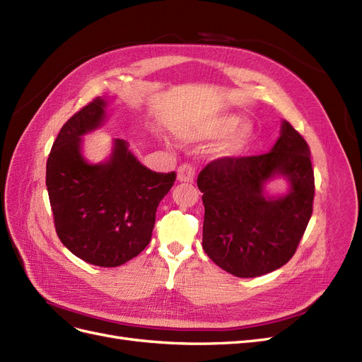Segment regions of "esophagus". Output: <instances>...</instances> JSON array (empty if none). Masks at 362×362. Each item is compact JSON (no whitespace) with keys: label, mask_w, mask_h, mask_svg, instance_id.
I'll use <instances>...</instances> for the list:
<instances>
[{"label":"esophagus","mask_w":362,"mask_h":362,"mask_svg":"<svg viewBox=\"0 0 362 362\" xmlns=\"http://www.w3.org/2000/svg\"><path fill=\"white\" fill-rule=\"evenodd\" d=\"M194 180V166L190 163L181 164L178 168V181L181 182H193Z\"/></svg>","instance_id":"1"}]
</instances>
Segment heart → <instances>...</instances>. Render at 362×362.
Returning <instances> with one entry per match:
<instances>
[{"instance_id": "b5f03b06", "label": "heart", "mask_w": 362, "mask_h": 362, "mask_svg": "<svg viewBox=\"0 0 362 362\" xmlns=\"http://www.w3.org/2000/svg\"><path fill=\"white\" fill-rule=\"evenodd\" d=\"M238 124L237 116H223L216 119L214 122L205 129L204 136L206 139H218L233 130V133L229 134L223 144L218 146V154L225 157H233L240 154L245 149V146L249 144L252 137V127L249 124H242L236 129L235 127ZM236 129L234 130L233 128Z\"/></svg>"}]
</instances>
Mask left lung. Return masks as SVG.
<instances>
[{
  "label": "left lung",
  "instance_id": "left-lung-1",
  "mask_svg": "<svg viewBox=\"0 0 362 362\" xmlns=\"http://www.w3.org/2000/svg\"><path fill=\"white\" fill-rule=\"evenodd\" d=\"M281 174L291 182L286 197H266L264 184ZM205 208L202 247L218 267L255 278L291 259L313 214L314 170L310 146L284 120L270 152L222 157L198 175Z\"/></svg>",
  "mask_w": 362,
  "mask_h": 362
}]
</instances>
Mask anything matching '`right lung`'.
<instances>
[{"mask_svg":"<svg viewBox=\"0 0 362 362\" xmlns=\"http://www.w3.org/2000/svg\"><path fill=\"white\" fill-rule=\"evenodd\" d=\"M105 105L95 98L62 127L47 161V189L60 242L89 264L117 267L149 245L157 206L177 173L145 168L122 139L110 160L87 163L81 136L103 124Z\"/></svg>","mask_w":362,"mask_h":362,"instance_id":"obj_1","label":"right lung"}]
</instances>
